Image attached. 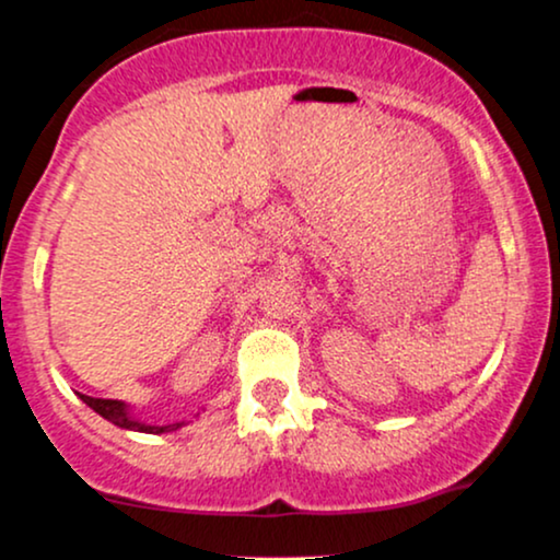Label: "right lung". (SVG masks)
<instances>
[{
	"mask_svg": "<svg viewBox=\"0 0 560 560\" xmlns=\"http://www.w3.org/2000/svg\"><path fill=\"white\" fill-rule=\"evenodd\" d=\"M81 400L86 402L92 410H96L102 419H107L120 429H133V432H147V434H163V432H176V429L184 427V421L168 423V427H150V423H141L133 419L131 413H128L126 402H120V400H102V397H89V395H81Z\"/></svg>",
	"mask_w": 560,
	"mask_h": 560,
	"instance_id": "right-lung-1",
	"label": "right lung"
}]
</instances>
